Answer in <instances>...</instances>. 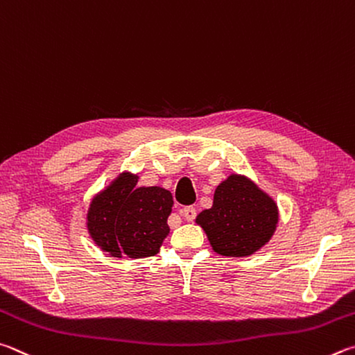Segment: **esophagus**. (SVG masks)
I'll return each mask as SVG.
<instances>
[{"label":"esophagus","mask_w":355,"mask_h":355,"mask_svg":"<svg viewBox=\"0 0 355 355\" xmlns=\"http://www.w3.org/2000/svg\"><path fill=\"white\" fill-rule=\"evenodd\" d=\"M181 215L184 216V220H185V221L191 223V221L195 220V216H196V209H195V207H191V206H189V207H184V209L181 210Z\"/></svg>","instance_id":"1"}]
</instances>
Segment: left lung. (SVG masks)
Masks as SVG:
<instances>
[{
	"mask_svg": "<svg viewBox=\"0 0 355 355\" xmlns=\"http://www.w3.org/2000/svg\"><path fill=\"white\" fill-rule=\"evenodd\" d=\"M195 221L216 254L250 257L275 235L279 207L252 179L232 173L215 189L212 207Z\"/></svg>",
	"mask_w": 355,
	"mask_h": 355,
	"instance_id": "left-lung-1",
	"label": "left lung"
}]
</instances>
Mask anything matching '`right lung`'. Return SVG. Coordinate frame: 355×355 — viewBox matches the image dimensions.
Segmentation results:
<instances>
[{"instance_id": "right-lung-1", "label": "right lung", "mask_w": 355, "mask_h": 355, "mask_svg": "<svg viewBox=\"0 0 355 355\" xmlns=\"http://www.w3.org/2000/svg\"><path fill=\"white\" fill-rule=\"evenodd\" d=\"M139 174L123 171L92 198L85 225L90 239L110 257L155 256L170 234L173 195L164 187H137Z\"/></svg>"}]
</instances>
